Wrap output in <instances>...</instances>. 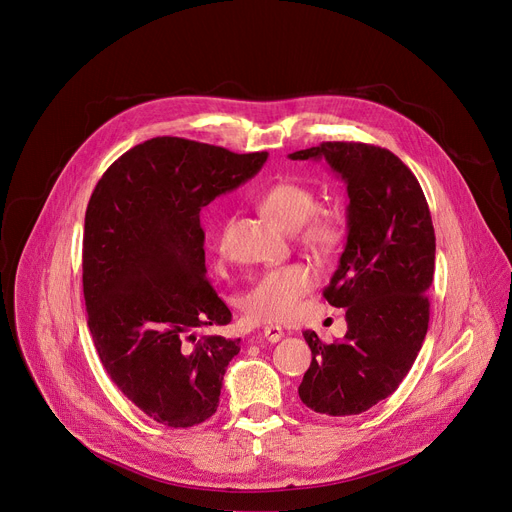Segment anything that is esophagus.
Segmentation results:
<instances>
[{
  "mask_svg": "<svg viewBox=\"0 0 512 512\" xmlns=\"http://www.w3.org/2000/svg\"><path fill=\"white\" fill-rule=\"evenodd\" d=\"M282 336H284V330L280 326H265L263 328V338L267 342H278V340H282Z\"/></svg>",
  "mask_w": 512,
  "mask_h": 512,
  "instance_id": "obj_1",
  "label": "esophagus"
}]
</instances>
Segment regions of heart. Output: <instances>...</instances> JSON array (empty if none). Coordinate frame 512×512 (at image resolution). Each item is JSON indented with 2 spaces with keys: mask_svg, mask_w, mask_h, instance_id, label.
Returning <instances> with one entry per match:
<instances>
[{
  "mask_svg": "<svg viewBox=\"0 0 512 512\" xmlns=\"http://www.w3.org/2000/svg\"><path fill=\"white\" fill-rule=\"evenodd\" d=\"M257 207L282 230H297L305 247L332 253L342 240L340 220L330 211L315 209V195L303 182L280 178L261 188ZM317 284V270L297 261L263 272L242 297V311L261 324H282L297 315L301 301Z\"/></svg>",
  "mask_w": 512,
  "mask_h": 512,
  "instance_id": "obj_1",
  "label": "heart"
}]
</instances>
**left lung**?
<instances>
[{"label": "left lung", "instance_id": "left-lung-1", "mask_svg": "<svg viewBox=\"0 0 512 512\" xmlns=\"http://www.w3.org/2000/svg\"><path fill=\"white\" fill-rule=\"evenodd\" d=\"M290 159H326L344 180L348 236L338 270L324 288L346 309V336L326 344L303 336L311 365L303 405L330 417L359 415L388 398L413 367L429 324L436 234L415 174L388 149L330 141Z\"/></svg>", "mask_w": 512, "mask_h": 512}]
</instances>
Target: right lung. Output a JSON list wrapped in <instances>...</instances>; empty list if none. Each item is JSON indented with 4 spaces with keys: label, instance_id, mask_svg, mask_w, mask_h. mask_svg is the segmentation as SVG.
<instances>
[{
    "label": "right lung",
    "instance_id": "1",
    "mask_svg": "<svg viewBox=\"0 0 512 512\" xmlns=\"http://www.w3.org/2000/svg\"><path fill=\"white\" fill-rule=\"evenodd\" d=\"M267 153L178 137L134 145L105 170L85 213L83 292L103 369L153 421L184 429L218 411L240 338L205 278L201 209L253 178ZM210 334L197 337L196 332Z\"/></svg>",
    "mask_w": 512,
    "mask_h": 512
}]
</instances>
